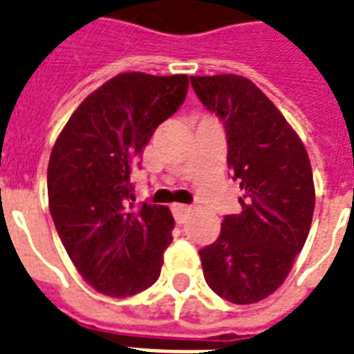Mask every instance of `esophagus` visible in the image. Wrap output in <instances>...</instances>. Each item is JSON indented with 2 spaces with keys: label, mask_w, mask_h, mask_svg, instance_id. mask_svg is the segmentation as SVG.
Returning a JSON list of instances; mask_svg holds the SVG:
<instances>
[{
  "label": "esophagus",
  "mask_w": 354,
  "mask_h": 354,
  "mask_svg": "<svg viewBox=\"0 0 354 354\" xmlns=\"http://www.w3.org/2000/svg\"><path fill=\"white\" fill-rule=\"evenodd\" d=\"M171 212H174V218L177 223H185L188 220V216H190L192 208L186 207V205H174L171 207Z\"/></svg>",
  "instance_id": "34e87169"
}]
</instances>
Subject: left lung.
Here are the masks:
<instances>
[{"instance_id": "obj_1", "label": "left lung", "mask_w": 354, "mask_h": 354, "mask_svg": "<svg viewBox=\"0 0 354 354\" xmlns=\"http://www.w3.org/2000/svg\"><path fill=\"white\" fill-rule=\"evenodd\" d=\"M197 97L223 120L227 164L243 196L214 243L199 251L205 281L234 305L271 295L292 271L310 231L316 190L310 158L281 111L248 77H190Z\"/></svg>"}]
</instances>
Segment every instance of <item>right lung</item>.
Here are the masks:
<instances>
[{"label": "right lung", "instance_id": "right-lung-1", "mask_svg": "<svg viewBox=\"0 0 354 354\" xmlns=\"http://www.w3.org/2000/svg\"><path fill=\"white\" fill-rule=\"evenodd\" d=\"M186 92L185 73H120L84 97L55 142L49 212L79 275L100 294L129 297L160 275L174 216L147 203L134 210L131 174Z\"/></svg>", "mask_w": 354, "mask_h": 354}]
</instances>
